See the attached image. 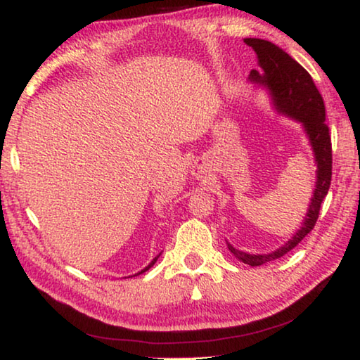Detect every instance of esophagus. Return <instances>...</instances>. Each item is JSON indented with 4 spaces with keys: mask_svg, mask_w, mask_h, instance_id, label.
Here are the masks:
<instances>
[{
    "mask_svg": "<svg viewBox=\"0 0 360 360\" xmlns=\"http://www.w3.org/2000/svg\"><path fill=\"white\" fill-rule=\"evenodd\" d=\"M193 174L198 176V178H200V176L203 174V171H202V167H200V165H195V168H193Z\"/></svg>",
    "mask_w": 360,
    "mask_h": 360,
    "instance_id": "obj_1",
    "label": "esophagus"
}]
</instances>
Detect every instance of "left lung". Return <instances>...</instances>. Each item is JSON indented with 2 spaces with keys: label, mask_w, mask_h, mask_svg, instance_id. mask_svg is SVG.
Masks as SVG:
<instances>
[{
  "label": "left lung",
  "mask_w": 360,
  "mask_h": 360,
  "mask_svg": "<svg viewBox=\"0 0 360 360\" xmlns=\"http://www.w3.org/2000/svg\"><path fill=\"white\" fill-rule=\"evenodd\" d=\"M245 43L252 46L255 53L258 54L259 65L262 68V75L256 70H252L250 73L252 82L266 84L271 89L277 110L295 120H300L304 124L317 162L316 191H314V197L311 198L309 211L304 218L303 227L283 247L269 255H248L238 252L232 245L227 243L231 253L236 255L245 264L262 266L287 255L316 226L319 213H321V205L327 195L330 182H332V138H330L328 124L325 123L322 94L319 93L316 83L306 68L301 67L283 49L266 41V39L245 38Z\"/></svg>",
  "instance_id": "obj_1"
}]
</instances>
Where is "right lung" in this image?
Returning a JSON list of instances; mask_svg holds the SVG:
<instances>
[{
  "instance_id": "1",
  "label": "right lung",
  "mask_w": 360,
  "mask_h": 360,
  "mask_svg": "<svg viewBox=\"0 0 360 360\" xmlns=\"http://www.w3.org/2000/svg\"><path fill=\"white\" fill-rule=\"evenodd\" d=\"M158 256H160V255H158ZM158 256H157V258H153V261L150 262V264H149V266H147V267H146V269H142V271H141L139 274H142V272H146V271H149V269H150V267H152V266H153V264H155V262H157V259H158Z\"/></svg>"
}]
</instances>
